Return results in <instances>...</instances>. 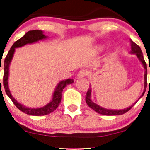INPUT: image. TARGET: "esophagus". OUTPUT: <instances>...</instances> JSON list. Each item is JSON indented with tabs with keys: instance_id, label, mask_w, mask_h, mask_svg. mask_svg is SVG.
I'll list each match as a JSON object with an SVG mask.
<instances>
[{
	"instance_id": "34e87169",
	"label": "esophagus",
	"mask_w": 150,
	"mask_h": 150,
	"mask_svg": "<svg viewBox=\"0 0 150 150\" xmlns=\"http://www.w3.org/2000/svg\"><path fill=\"white\" fill-rule=\"evenodd\" d=\"M88 75V71L86 69H82L78 73V78H83Z\"/></svg>"
}]
</instances>
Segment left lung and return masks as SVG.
I'll return each mask as SVG.
<instances>
[{
  "label": "left lung",
  "mask_w": 150,
  "mask_h": 150,
  "mask_svg": "<svg viewBox=\"0 0 150 150\" xmlns=\"http://www.w3.org/2000/svg\"><path fill=\"white\" fill-rule=\"evenodd\" d=\"M131 41V51L130 52V54H135L137 57V58L139 59V60L142 63V66L144 68V91L142 93V94L141 95L140 97L139 98L138 100L134 103L130 107H126V108L123 109V110H110V109H106L104 107H101L99 104L94 103L93 101L91 100V86H90V88L88 90L87 93H86V102L87 103L88 106L89 107H91V109H93L95 112H96L97 113L101 115H120L124 114V113L127 112L128 111H129L132 107H134V104L137 103L139 101V99L143 96V95L144 94L146 88V85H147V80H146V77H147V67H146V64L145 62L144 59L143 54H142V51L141 50L140 47L137 44H136L134 41H132L131 40H130ZM149 70H150V67H149ZM149 86H150V81H149Z\"/></svg>",
  "instance_id": "obj_1"
}]
</instances>
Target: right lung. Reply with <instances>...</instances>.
Listing matches in <instances>:
<instances>
[{"label": "right lung", "instance_id": "1", "mask_svg": "<svg viewBox=\"0 0 150 150\" xmlns=\"http://www.w3.org/2000/svg\"><path fill=\"white\" fill-rule=\"evenodd\" d=\"M47 38H48V36L45 35L42 30H30V31L26 33L23 37H22L20 39L16 40V41L13 43V46H11L9 51H8L5 60H4V65H3V69H4V72L3 81H4V88H5L6 93L8 95V97L10 98L11 100L13 102V103L15 104V106H16L19 110L23 112L25 114L30 115H46L50 114V113H51L52 112H54V110L58 107L60 102H61L62 93L63 89H64L67 85L72 84L74 83V81L72 79H71V78H69V79L67 80H63V81H60V82L57 84V86H56V88L55 90H54V93H53V96L51 102H50L49 103L47 104L46 105L43 106V107H38V108H31V107H28L22 105V104L18 102L17 101L14 99V97L12 96L11 93L9 88H8V75H9V67L11 62L12 59H13L16 48H19V47L24 46L27 44H31V43H37L39 40H44V39Z\"/></svg>", "mask_w": 150, "mask_h": 150}]
</instances>
